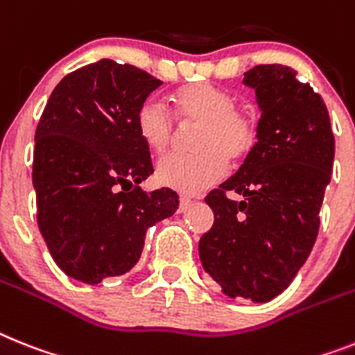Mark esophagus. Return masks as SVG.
<instances>
[{"label": "esophagus", "instance_id": "34e87169", "mask_svg": "<svg viewBox=\"0 0 355 355\" xmlns=\"http://www.w3.org/2000/svg\"><path fill=\"white\" fill-rule=\"evenodd\" d=\"M190 203H192V199L187 198V196H183V198L180 199V212H183V210L189 209Z\"/></svg>", "mask_w": 355, "mask_h": 355}]
</instances>
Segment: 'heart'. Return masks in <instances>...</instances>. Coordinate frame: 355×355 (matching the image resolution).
<instances>
[{
	"mask_svg": "<svg viewBox=\"0 0 355 355\" xmlns=\"http://www.w3.org/2000/svg\"><path fill=\"white\" fill-rule=\"evenodd\" d=\"M175 116L183 125H196L192 154H171L157 163V181L165 187L199 194L223 180L230 161L250 156L259 139V118L247 107L236 105L232 92L212 83H190L175 90ZM136 128L152 152L171 148L175 118L163 101L145 99L136 112Z\"/></svg>",
	"mask_w": 355,
	"mask_h": 355,
	"instance_id": "heart-1",
	"label": "heart"
}]
</instances>
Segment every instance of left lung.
<instances>
[{"label": "left lung", "mask_w": 355, "mask_h": 355, "mask_svg": "<svg viewBox=\"0 0 355 355\" xmlns=\"http://www.w3.org/2000/svg\"><path fill=\"white\" fill-rule=\"evenodd\" d=\"M245 83L261 107L259 139L239 171L205 198L214 225L199 239V257L225 294L265 303L292 283L314 247L334 134L323 98L294 69L257 65Z\"/></svg>", "instance_id": "8db88e82"}]
</instances>
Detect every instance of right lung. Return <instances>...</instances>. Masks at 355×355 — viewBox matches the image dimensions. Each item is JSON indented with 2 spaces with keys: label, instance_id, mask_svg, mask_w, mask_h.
Returning <instances> with one entry per match:
<instances>
[{
  "label": "right lung",
  "instance_id": "1",
  "mask_svg": "<svg viewBox=\"0 0 355 355\" xmlns=\"http://www.w3.org/2000/svg\"><path fill=\"white\" fill-rule=\"evenodd\" d=\"M159 85L143 69L101 60L67 74L46 101L32 181L37 227L67 276L98 285L127 274L146 230L178 210L174 190L139 189L154 166L136 112Z\"/></svg>",
  "mask_w": 355,
  "mask_h": 355
}]
</instances>
